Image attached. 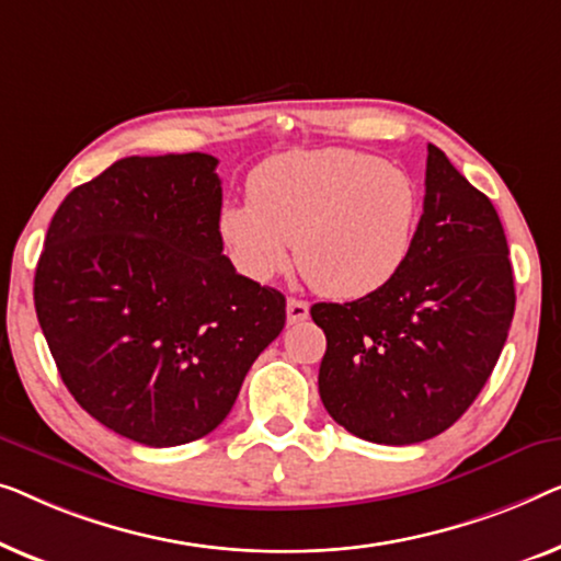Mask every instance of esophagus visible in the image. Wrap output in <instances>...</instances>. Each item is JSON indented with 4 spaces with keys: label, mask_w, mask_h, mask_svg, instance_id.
<instances>
[{
    "label": "esophagus",
    "mask_w": 561,
    "mask_h": 561,
    "mask_svg": "<svg viewBox=\"0 0 561 561\" xmlns=\"http://www.w3.org/2000/svg\"><path fill=\"white\" fill-rule=\"evenodd\" d=\"M307 318H310V305H307L305 299L289 297V299H287V322H289V325H297V322H305Z\"/></svg>",
    "instance_id": "1"
}]
</instances>
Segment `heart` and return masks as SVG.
I'll return each instance as SVG.
<instances>
[{"label":"heart","mask_w":561,"mask_h":561,"mask_svg":"<svg viewBox=\"0 0 561 561\" xmlns=\"http://www.w3.org/2000/svg\"><path fill=\"white\" fill-rule=\"evenodd\" d=\"M422 195L407 170L356 149H295L264 160L249 201L220 210L218 231L254 282L297 270L322 297L363 299L399 277L412 256Z\"/></svg>","instance_id":"obj_1"}]
</instances>
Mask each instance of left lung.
Returning <instances> with one entry per match:
<instances>
[{"label":"left lung","instance_id":"1","mask_svg":"<svg viewBox=\"0 0 561 561\" xmlns=\"http://www.w3.org/2000/svg\"><path fill=\"white\" fill-rule=\"evenodd\" d=\"M508 243L493 203L427 147L424 213L397 279L353 302L312 305L328 337L320 399L376 445H414L460 420L514 320Z\"/></svg>","mask_w":561,"mask_h":561}]
</instances>
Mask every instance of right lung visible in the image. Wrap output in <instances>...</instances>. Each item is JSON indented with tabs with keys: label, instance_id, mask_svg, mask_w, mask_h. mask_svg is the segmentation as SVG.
Masks as SVG:
<instances>
[{
	"label": "right lung",
	"instance_id": "obj_1",
	"mask_svg": "<svg viewBox=\"0 0 561 561\" xmlns=\"http://www.w3.org/2000/svg\"><path fill=\"white\" fill-rule=\"evenodd\" d=\"M218 160L124 157L55 210L35 310L62 383L147 447L201 439L282 333L284 295L243 277L218 231Z\"/></svg>",
	"mask_w": 561,
	"mask_h": 561
}]
</instances>
